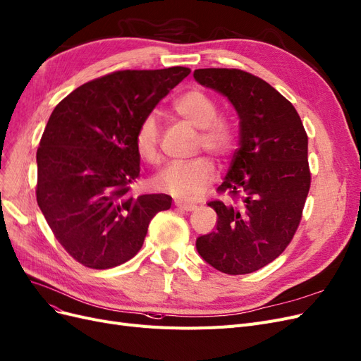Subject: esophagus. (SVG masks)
I'll return each instance as SVG.
<instances>
[{
    "instance_id": "1",
    "label": "esophagus",
    "mask_w": 361,
    "mask_h": 361,
    "mask_svg": "<svg viewBox=\"0 0 361 361\" xmlns=\"http://www.w3.org/2000/svg\"><path fill=\"white\" fill-rule=\"evenodd\" d=\"M176 207L183 209V211H193L196 209V205L192 202H183V201H176Z\"/></svg>"
}]
</instances>
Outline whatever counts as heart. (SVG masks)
I'll use <instances>...</instances> for the list:
<instances>
[{"mask_svg": "<svg viewBox=\"0 0 361 361\" xmlns=\"http://www.w3.org/2000/svg\"><path fill=\"white\" fill-rule=\"evenodd\" d=\"M178 117L199 129L196 150H205L217 160H228L236 149L238 132L233 120L219 113V101L211 92L195 87L184 92L172 104ZM135 149L140 157L149 164L159 160L160 126L154 113L145 114L135 129ZM216 177V166L205 156L181 164H171L154 177V185L162 192L177 197H196Z\"/></svg>", "mask_w": 361, "mask_h": 361, "instance_id": "1", "label": "heart"}]
</instances>
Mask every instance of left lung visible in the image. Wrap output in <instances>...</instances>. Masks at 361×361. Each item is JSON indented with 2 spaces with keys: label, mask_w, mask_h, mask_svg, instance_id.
Instances as JSON below:
<instances>
[{
  "label": "left lung",
  "mask_w": 361,
  "mask_h": 361,
  "mask_svg": "<svg viewBox=\"0 0 361 361\" xmlns=\"http://www.w3.org/2000/svg\"><path fill=\"white\" fill-rule=\"evenodd\" d=\"M197 83L232 102L239 117V149L219 193L214 232L196 248L212 268L229 275L262 269L295 236L311 188L308 135L293 104L257 75L236 68L195 70Z\"/></svg>",
  "instance_id": "8db88e82"
}]
</instances>
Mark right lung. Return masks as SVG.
Returning <instances> with one entry per match:
<instances>
[{
	"mask_svg": "<svg viewBox=\"0 0 361 361\" xmlns=\"http://www.w3.org/2000/svg\"><path fill=\"white\" fill-rule=\"evenodd\" d=\"M185 66L125 70L73 90L50 114L37 150V202L68 255L110 269L141 250L164 193L132 196L140 178L135 129L184 77Z\"/></svg>",
	"mask_w": 361,
	"mask_h": 361,
	"instance_id": "obj_1",
	"label": "right lung"
}]
</instances>
